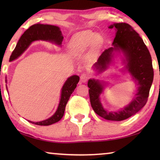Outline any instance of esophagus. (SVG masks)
Returning <instances> with one entry per match:
<instances>
[{
  "label": "esophagus",
  "mask_w": 160,
  "mask_h": 160,
  "mask_svg": "<svg viewBox=\"0 0 160 160\" xmlns=\"http://www.w3.org/2000/svg\"><path fill=\"white\" fill-rule=\"evenodd\" d=\"M89 78H90V75L87 72H83L80 75V81L82 82H86L89 80Z\"/></svg>",
  "instance_id": "obj_1"
}]
</instances>
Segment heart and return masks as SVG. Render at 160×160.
I'll use <instances>...</instances> for the list:
<instances>
[{
  "label": "heart",
  "instance_id": "1",
  "mask_svg": "<svg viewBox=\"0 0 160 160\" xmlns=\"http://www.w3.org/2000/svg\"><path fill=\"white\" fill-rule=\"evenodd\" d=\"M99 39L98 35L91 31L82 32L75 36L70 44L72 51L75 52L85 51L94 44Z\"/></svg>",
  "mask_w": 160,
  "mask_h": 160
}]
</instances>
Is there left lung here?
<instances>
[{
    "mask_svg": "<svg viewBox=\"0 0 160 160\" xmlns=\"http://www.w3.org/2000/svg\"><path fill=\"white\" fill-rule=\"evenodd\" d=\"M115 27L116 37L113 40V47L103 51L94 67L99 72L107 68L112 59L113 50H122L128 61V68L132 78L138 82V93L133 100L123 110L118 112H108L102 106L99 95L103 87L98 80H90L88 85L90 88L89 94L91 106L97 115L107 120L123 121L135 115L145 106L148 102L150 90L153 81L154 70L152 58L148 47L139 34L132 27L125 22L116 23L109 26L110 29Z\"/></svg>",
    "mask_w": 160,
    "mask_h": 160,
    "instance_id": "left-lung-1",
    "label": "left lung"
}]
</instances>
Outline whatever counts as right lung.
<instances>
[{
    "mask_svg": "<svg viewBox=\"0 0 160 160\" xmlns=\"http://www.w3.org/2000/svg\"><path fill=\"white\" fill-rule=\"evenodd\" d=\"M63 37L62 36L60 29L58 27L42 25L37 23L32 25L27 29L22 35L20 39H19L15 49L10 57V61L15 60L18 58L24 51H25L32 42L35 40H45V41H51L55 42L56 44L61 45ZM80 80V78L78 75H72L65 82L62 88L61 97L60 103H59L58 109L56 113L51 118L47 120L40 121V122H29L39 126H49L61 120L64 115V112L66 109V106L68 101L70 99V97L72 92L76 88L77 84ZM7 91H8V88Z\"/></svg>",
    "mask_w": 160,
    "mask_h": 160,
    "instance_id": "right-lung-1",
    "label": "right lung"
}]
</instances>
